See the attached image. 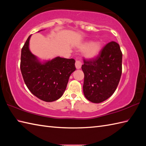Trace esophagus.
I'll use <instances>...</instances> for the list:
<instances>
[{
  "mask_svg": "<svg viewBox=\"0 0 146 146\" xmlns=\"http://www.w3.org/2000/svg\"><path fill=\"white\" fill-rule=\"evenodd\" d=\"M82 63L81 61L76 60L75 62V66L76 68V69H80V68L82 66Z\"/></svg>",
  "mask_w": 146,
  "mask_h": 146,
  "instance_id": "1",
  "label": "esophagus"
}]
</instances>
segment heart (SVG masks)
Instances as JSON below:
<instances>
[{
    "mask_svg": "<svg viewBox=\"0 0 146 146\" xmlns=\"http://www.w3.org/2000/svg\"><path fill=\"white\" fill-rule=\"evenodd\" d=\"M80 49H86L84 54L86 58H93L99 54L101 50V44L99 42H86L80 46Z\"/></svg>",
    "mask_w": 146,
    "mask_h": 146,
    "instance_id": "b5f03b06",
    "label": "heart"
}]
</instances>
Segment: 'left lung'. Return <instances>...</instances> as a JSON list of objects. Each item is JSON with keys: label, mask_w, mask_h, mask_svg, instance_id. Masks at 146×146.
Listing matches in <instances>:
<instances>
[{"label": "left lung", "mask_w": 146, "mask_h": 146, "mask_svg": "<svg viewBox=\"0 0 146 146\" xmlns=\"http://www.w3.org/2000/svg\"><path fill=\"white\" fill-rule=\"evenodd\" d=\"M122 61L120 46L115 41L107 43L97 57L83 60V89L87 100L98 104L113 95L122 75Z\"/></svg>", "instance_id": "left-lung-1"}]
</instances>
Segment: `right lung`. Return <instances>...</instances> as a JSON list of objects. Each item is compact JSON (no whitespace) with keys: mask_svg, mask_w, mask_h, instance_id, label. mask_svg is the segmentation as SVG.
<instances>
[{"mask_svg":"<svg viewBox=\"0 0 146 146\" xmlns=\"http://www.w3.org/2000/svg\"><path fill=\"white\" fill-rule=\"evenodd\" d=\"M31 36L21 49L20 68L24 81L29 91L40 100L55 101L63 95L71 74L76 70L75 60L56 57L41 63L29 50Z\"/></svg>","mask_w":146,"mask_h":146,"instance_id":"add662e5","label":"right lung"}]
</instances>
